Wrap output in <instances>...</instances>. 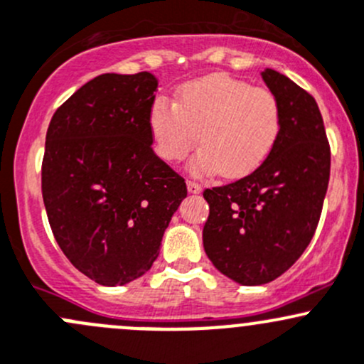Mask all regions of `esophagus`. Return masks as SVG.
Here are the masks:
<instances>
[{
  "mask_svg": "<svg viewBox=\"0 0 364 364\" xmlns=\"http://www.w3.org/2000/svg\"><path fill=\"white\" fill-rule=\"evenodd\" d=\"M187 191H189L191 194H198L201 193V186L194 181H187Z\"/></svg>",
  "mask_w": 364,
  "mask_h": 364,
  "instance_id": "34e87169",
  "label": "esophagus"
}]
</instances>
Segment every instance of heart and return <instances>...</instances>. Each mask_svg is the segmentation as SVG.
Wrapping results in <instances>:
<instances>
[{
    "label": "heart",
    "mask_w": 364,
    "mask_h": 364,
    "mask_svg": "<svg viewBox=\"0 0 364 364\" xmlns=\"http://www.w3.org/2000/svg\"><path fill=\"white\" fill-rule=\"evenodd\" d=\"M149 126L163 159L182 161L201 140L194 170H223L237 178L261 166L273 151L282 129V107L269 89L213 73L183 84L175 103L156 100Z\"/></svg>",
    "instance_id": "obj_1"
}]
</instances>
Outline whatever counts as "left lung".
Instances as JSON below:
<instances>
[{
	"mask_svg": "<svg viewBox=\"0 0 364 364\" xmlns=\"http://www.w3.org/2000/svg\"><path fill=\"white\" fill-rule=\"evenodd\" d=\"M264 84L282 107V129L257 170L203 191L210 213L203 247L213 266L242 286H261L293 266L319 224L331 151L312 95L266 68Z\"/></svg>",
	"mask_w": 364,
	"mask_h": 364,
	"instance_id": "left-lung-1",
	"label": "left lung"
}]
</instances>
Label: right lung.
<instances>
[{
	"mask_svg": "<svg viewBox=\"0 0 364 364\" xmlns=\"http://www.w3.org/2000/svg\"><path fill=\"white\" fill-rule=\"evenodd\" d=\"M149 71L105 73L52 115L42 194L48 224L70 263L101 286L151 269L186 181L152 151Z\"/></svg>",
	"mask_w": 364,
	"mask_h": 364,
	"instance_id": "1",
	"label": "right lung"
}]
</instances>
